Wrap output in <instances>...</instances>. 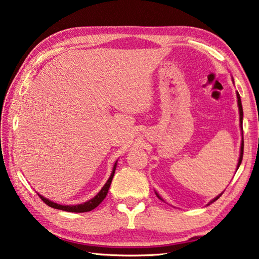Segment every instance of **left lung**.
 <instances>
[{"label": "left lung", "instance_id": "left-lung-1", "mask_svg": "<svg viewBox=\"0 0 259 259\" xmlns=\"http://www.w3.org/2000/svg\"><path fill=\"white\" fill-rule=\"evenodd\" d=\"M236 96H237V106H239V110H240V123H241V130H243L242 129V120H243V109H242V104H241V98H240V94H239V92L236 93ZM242 134H243V131H242ZM243 146H244V144H243V138H242V143H241V152H240V158H239V162H237V167H236V170L239 169V167H240V165H241V162H242V158H243ZM155 195L158 196V198H160V199H162L161 197H160L157 192H155ZM223 195V194H220L219 196H217L213 200H211L210 203H213V202H215L217 199L219 198V197Z\"/></svg>", "mask_w": 259, "mask_h": 259}]
</instances>
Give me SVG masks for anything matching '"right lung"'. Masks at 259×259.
<instances>
[{
    "instance_id": "right-lung-1",
    "label": "right lung",
    "mask_w": 259,
    "mask_h": 259,
    "mask_svg": "<svg viewBox=\"0 0 259 259\" xmlns=\"http://www.w3.org/2000/svg\"><path fill=\"white\" fill-rule=\"evenodd\" d=\"M116 162H115V165L113 167V171H112V174H110V176H109L108 181L105 183V186L102 187V189H101L99 192H98V195L94 196L92 199L88 200V202H85L83 204H78V205H60V204H57V203L52 202V200H49L47 198H45V197L41 196V195H39V197H40L41 200H42L45 204H47L48 206H51L53 208H57V210H62V211H67V212H76V213L92 211L93 208H96L98 205H99L102 202V200L106 198V196H107L108 190H109V187H110V183H112L113 176H114V173H115V169H116V165H117Z\"/></svg>"
}]
</instances>
